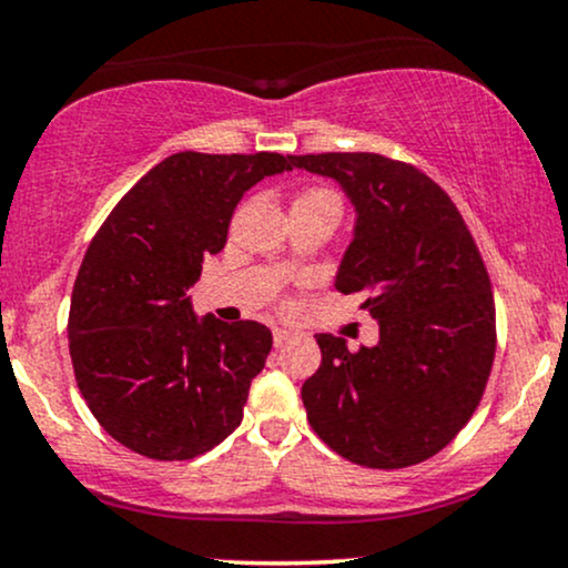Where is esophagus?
Segmentation results:
<instances>
[{
	"instance_id": "obj_1",
	"label": "esophagus",
	"mask_w": 568,
	"mask_h": 568,
	"mask_svg": "<svg viewBox=\"0 0 568 568\" xmlns=\"http://www.w3.org/2000/svg\"><path fill=\"white\" fill-rule=\"evenodd\" d=\"M272 338H275V347H283V344L291 342L293 334H291V331H285V328H275V334H272Z\"/></svg>"
}]
</instances>
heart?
<instances>
[{
    "label": "heart",
    "instance_id": "obj_1",
    "mask_svg": "<svg viewBox=\"0 0 568 568\" xmlns=\"http://www.w3.org/2000/svg\"><path fill=\"white\" fill-rule=\"evenodd\" d=\"M302 202H338V197L328 189H302V192L293 197V205H302Z\"/></svg>",
    "mask_w": 568,
    "mask_h": 568
}]
</instances>
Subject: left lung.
Masks as SVG:
<instances>
[{
  "label": "left lung",
  "mask_w": 568,
  "mask_h": 568,
  "mask_svg": "<svg viewBox=\"0 0 568 568\" xmlns=\"http://www.w3.org/2000/svg\"><path fill=\"white\" fill-rule=\"evenodd\" d=\"M291 165L349 194L357 224L336 291L366 293L363 306L379 321L376 347L349 352L342 336H317L306 419L355 465H419L470 422L491 374L497 312L484 256L452 197L410 162L325 152Z\"/></svg>",
  "instance_id": "obj_1"
}]
</instances>
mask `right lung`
Here are the masks:
<instances>
[{
  "label": "right lung",
  "mask_w": 568,
  "mask_h": 568,
  "mask_svg": "<svg viewBox=\"0 0 568 568\" xmlns=\"http://www.w3.org/2000/svg\"><path fill=\"white\" fill-rule=\"evenodd\" d=\"M283 171L291 158L277 152L171 154L95 232L71 293V366L98 425L130 452L194 459L243 422L272 331L197 321L186 291L247 189Z\"/></svg>",
  "instance_id": "add662e5"
}]
</instances>
